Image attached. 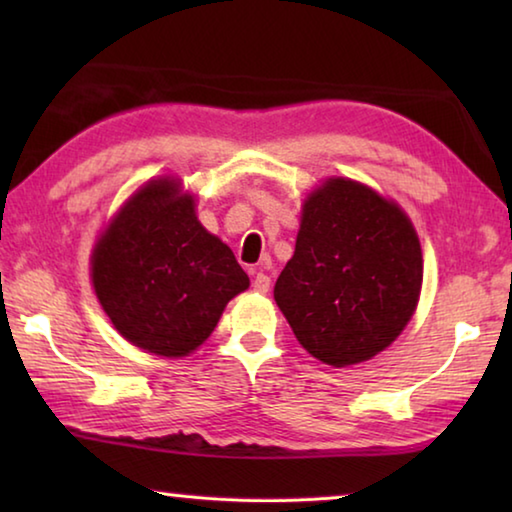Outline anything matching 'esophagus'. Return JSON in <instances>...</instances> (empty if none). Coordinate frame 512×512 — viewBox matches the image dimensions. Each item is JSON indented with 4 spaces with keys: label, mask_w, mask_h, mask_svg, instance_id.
<instances>
[{
    "label": "esophagus",
    "mask_w": 512,
    "mask_h": 512,
    "mask_svg": "<svg viewBox=\"0 0 512 512\" xmlns=\"http://www.w3.org/2000/svg\"><path fill=\"white\" fill-rule=\"evenodd\" d=\"M253 287H255V291H259V293H266L268 289H271V277H268L266 273H255V280H253Z\"/></svg>",
    "instance_id": "esophagus-1"
}]
</instances>
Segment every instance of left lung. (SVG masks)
I'll use <instances>...</instances> for the list:
<instances>
[{"label":"left lung","mask_w":512,"mask_h":512,"mask_svg":"<svg viewBox=\"0 0 512 512\" xmlns=\"http://www.w3.org/2000/svg\"><path fill=\"white\" fill-rule=\"evenodd\" d=\"M420 284L422 253L409 216L370 187L332 178L307 198L296 253L273 296L302 348L343 368L400 336Z\"/></svg>","instance_id":"8db88e82"}]
</instances>
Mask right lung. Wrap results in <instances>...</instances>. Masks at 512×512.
Instances as JSON below:
<instances>
[{"label": "right lung", "instance_id": "add662e5", "mask_svg": "<svg viewBox=\"0 0 512 512\" xmlns=\"http://www.w3.org/2000/svg\"><path fill=\"white\" fill-rule=\"evenodd\" d=\"M97 298L124 339L162 357H185L214 332L248 275L194 214L173 180L140 189L92 255Z\"/></svg>", "mask_w": 512, "mask_h": 512}]
</instances>
